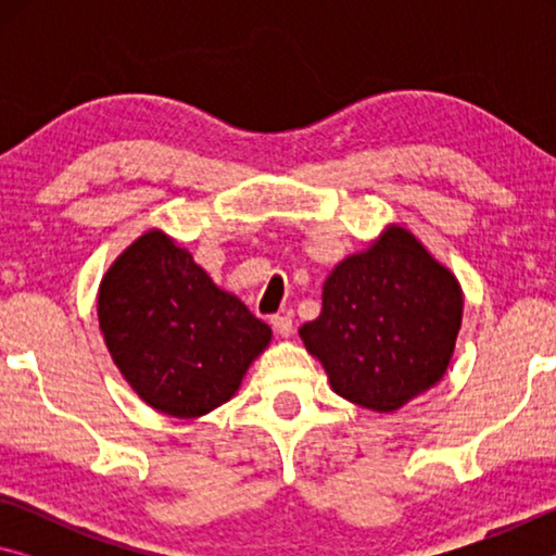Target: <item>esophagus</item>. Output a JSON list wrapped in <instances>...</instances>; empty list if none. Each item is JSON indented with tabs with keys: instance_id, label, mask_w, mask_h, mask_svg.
Returning <instances> with one entry per match:
<instances>
[{
	"instance_id": "1",
	"label": "esophagus",
	"mask_w": 556,
	"mask_h": 556,
	"mask_svg": "<svg viewBox=\"0 0 556 556\" xmlns=\"http://www.w3.org/2000/svg\"><path fill=\"white\" fill-rule=\"evenodd\" d=\"M271 326H275L277 336H281V338H289L291 331H294V324H291L289 316H275L271 318Z\"/></svg>"
}]
</instances>
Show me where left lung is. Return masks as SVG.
Returning <instances> with one entry per match:
<instances>
[{
  "mask_svg": "<svg viewBox=\"0 0 556 556\" xmlns=\"http://www.w3.org/2000/svg\"><path fill=\"white\" fill-rule=\"evenodd\" d=\"M460 314L456 277L409 230L390 225L328 275L321 314L299 336L336 394L394 412L444 378Z\"/></svg>",
  "mask_w": 556,
  "mask_h": 556,
  "instance_id": "1",
  "label": "left lung"
}]
</instances>
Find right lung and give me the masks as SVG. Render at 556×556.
Listing matches in <instances>:
<instances>
[{
  "mask_svg": "<svg viewBox=\"0 0 556 556\" xmlns=\"http://www.w3.org/2000/svg\"><path fill=\"white\" fill-rule=\"evenodd\" d=\"M98 318L131 390L178 419L228 402L271 341V328L162 230L144 232L112 262Z\"/></svg>",
  "mask_w": 556,
  "mask_h": 556,
  "instance_id": "1",
  "label": "right lung"
}]
</instances>
